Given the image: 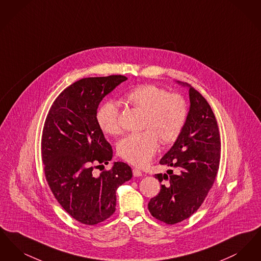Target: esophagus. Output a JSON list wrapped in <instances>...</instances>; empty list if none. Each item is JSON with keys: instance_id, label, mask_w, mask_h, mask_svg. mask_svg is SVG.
I'll return each mask as SVG.
<instances>
[{"instance_id": "34e87169", "label": "esophagus", "mask_w": 261, "mask_h": 261, "mask_svg": "<svg viewBox=\"0 0 261 261\" xmlns=\"http://www.w3.org/2000/svg\"><path fill=\"white\" fill-rule=\"evenodd\" d=\"M142 174H143V172H142L140 169H138V168H133V175H134L135 177L142 176Z\"/></svg>"}]
</instances>
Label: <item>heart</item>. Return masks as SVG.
<instances>
[{
	"mask_svg": "<svg viewBox=\"0 0 261 261\" xmlns=\"http://www.w3.org/2000/svg\"><path fill=\"white\" fill-rule=\"evenodd\" d=\"M124 100L144 112L141 133H132L122 139L117 147L119 155L126 162L145 166L159 148L174 143L182 133L188 118L185 98L177 93L152 84L140 85L124 95ZM119 108L115 101L102 103L97 112L99 128L106 134L116 136L121 133L118 122Z\"/></svg>",
	"mask_w": 261,
	"mask_h": 261,
	"instance_id": "1",
	"label": "heart"
}]
</instances>
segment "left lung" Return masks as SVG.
Instances as JSON below:
<instances>
[{"mask_svg": "<svg viewBox=\"0 0 261 261\" xmlns=\"http://www.w3.org/2000/svg\"><path fill=\"white\" fill-rule=\"evenodd\" d=\"M190 111L180 136L160 161L169 167L155 174L162 183L160 194L150 199V214L164 223L181 222L198 211L213 185L220 162V135L211 106L191 85Z\"/></svg>", "mask_w": 261, "mask_h": 261, "instance_id": "1", "label": "left lung"}]
</instances>
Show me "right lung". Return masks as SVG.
<instances>
[{
    "instance_id": "obj_1",
    "label": "right lung",
    "mask_w": 261,
    "mask_h": 261,
    "mask_svg": "<svg viewBox=\"0 0 261 261\" xmlns=\"http://www.w3.org/2000/svg\"><path fill=\"white\" fill-rule=\"evenodd\" d=\"M127 80L123 75L83 78L64 89L48 112L41 141L46 180L62 208L75 220L96 225L111 217L116 190L132 178L131 167L109 164L112 148L97 121L99 102Z\"/></svg>"
}]
</instances>
